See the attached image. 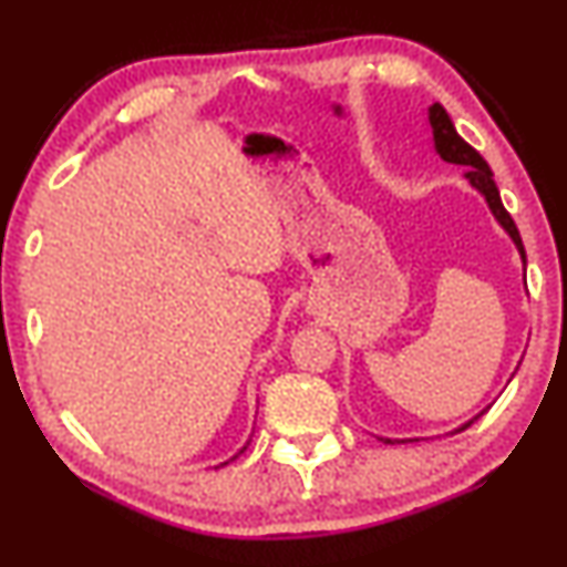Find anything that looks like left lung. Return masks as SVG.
I'll return each instance as SVG.
<instances>
[{
  "mask_svg": "<svg viewBox=\"0 0 567 567\" xmlns=\"http://www.w3.org/2000/svg\"><path fill=\"white\" fill-rule=\"evenodd\" d=\"M427 121H431V128H433V147H435V153H439L446 163H454V166L467 168V174H465L467 182L473 184V187L483 195V200L488 203L491 214H494L496 221H499V227L507 231L509 240L515 243L517 254H520V261L525 266V248H523V240H520V231H517L513 216H509L507 210H504V203H502V197H499V187H496L494 174H491L488 163L483 161V155L478 153V150H475L473 145H467V142L462 140L460 134H456L454 121L449 118L446 107H443L441 102H433V105L427 107ZM483 412H486V409H483ZM481 414H475L473 420H467L465 425H460V427H456V431H465V427L473 425V422L478 420ZM383 441L385 443H399V441H393V439H383ZM406 441H417V439H406ZM401 443H404V441H401Z\"/></svg>",
  "mask_w": 567,
  "mask_h": 567,
  "instance_id": "left-lung-1",
  "label": "left lung"
}]
</instances>
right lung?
Segmentation results:
<instances>
[{"label":"right lung","instance_id":"add662e5","mask_svg":"<svg viewBox=\"0 0 567 567\" xmlns=\"http://www.w3.org/2000/svg\"><path fill=\"white\" fill-rule=\"evenodd\" d=\"M248 443H250V441H248ZM248 443H245V446H243V449H240V452H237L235 456H240V454L245 452V449H248ZM235 456H229V460H227V462H221V465H216V467H224V465H229V462H231V460H235Z\"/></svg>","mask_w":567,"mask_h":567}]
</instances>
